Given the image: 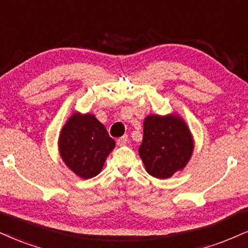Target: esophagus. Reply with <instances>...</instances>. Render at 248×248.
Here are the masks:
<instances>
[{
	"mask_svg": "<svg viewBox=\"0 0 248 248\" xmlns=\"http://www.w3.org/2000/svg\"><path fill=\"white\" fill-rule=\"evenodd\" d=\"M127 141H129V139H127V136H123L117 140V145L118 146H125L127 143Z\"/></svg>",
	"mask_w": 248,
	"mask_h": 248,
	"instance_id": "34e87169",
	"label": "esophagus"
}]
</instances>
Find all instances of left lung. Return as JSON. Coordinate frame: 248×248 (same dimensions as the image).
I'll return each mask as SVG.
<instances>
[{
    "label": "left lung",
    "mask_w": 248,
    "mask_h": 248,
    "mask_svg": "<svg viewBox=\"0 0 248 248\" xmlns=\"http://www.w3.org/2000/svg\"><path fill=\"white\" fill-rule=\"evenodd\" d=\"M193 151V137L179 115H148L143 119L139 155L151 176L158 179L170 178L184 169Z\"/></svg>",
    "instance_id": "8db88e82"
}]
</instances>
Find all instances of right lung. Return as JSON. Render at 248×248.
<instances>
[{
	"mask_svg": "<svg viewBox=\"0 0 248 248\" xmlns=\"http://www.w3.org/2000/svg\"><path fill=\"white\" fill-rule=\"evenodd\" d=\"M115 146V140L110 138L105 125L88 112H73L59 137V151L63 162L82 179L99 175Z\"/></svg>",
	"mask_w": 248,
	"mask_h": 248,
	"instance_id": "right-lung-1",
	"label": "right lung"
}]
</instances>
